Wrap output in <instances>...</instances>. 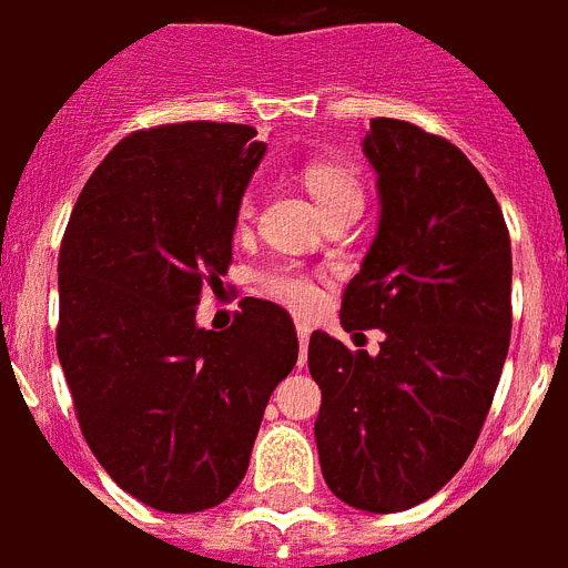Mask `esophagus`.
<instances>
[{"label": "esophagus", "mask_w": 568, "mask_h": 568, "mask_svg": "<svg viewBox=\"0 0 568 568\" xmlns=\"http://www.w3.org/2000/svg\"><path fill=\"white\" fill-rule=\"evenodd\" d=\"M311 325L305 320H296V334H298V352H302V363H305L307 343H311Z\"/></svg>", "instance_id": "34e87169"}]
</instances>
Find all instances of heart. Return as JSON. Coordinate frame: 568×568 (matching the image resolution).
Segmentation results:
<instances>
[{
    "label": "heart",
    "mask_w": 568,
    "mask_h": 568,
    "mask_svg": "<svg viewBox=\"0 0 568 568\" xmlns=\"http://www.w3.org/2000/svg\"><path fill=\"white\" fill-rule=\"evenodd\" d=\"M302 179H305L307 190H311L313 199L320 202L325 213L339 211V207H363L361 179H357V172L348 163L313 158V161L305 163ZM252 207H255L252 205V193H246L237 211L240 222H246L252 216ZM255 290L266 298H275L281 305L302 313L313 311L322 302L320 275H313L305 266L290 261L263 266L255 275Z\"/></svg>",
    "instance_id": "b5f03b06"
}]
</instances>
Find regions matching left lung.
I'll return each instance as SVG.
<instances>
[{
  "label": "left lung",
  "mask_w": 568,
  "mask_h": 568,
  "mask_svg": "<svg viewBox=\"0 0 568 568\" xmlns=\"http://www.w3.org/2000/svg\"><path fill=\"white\" fill-rule=\"evenodd\" d=\"M363 152L381 222L339 322L384 339L369 355L313 331V434L339 501L396 514L446 487L478 443L510 346L514 257L505 213L455 143L378 116Z\"/></svg>",
  "instance_id": "left-lung-1"
}]
</instances>
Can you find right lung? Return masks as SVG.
<instances>
[{"instance_id": "right-lung-1", "label": "right lung", "mask_w": 568, "mask_h": 568, "mask_svg": "<svg viewBox=\"0 0 568 568\" xmlns=\"http://www.w3.org/2000/svg\"><path fill=\"white\" fill-rule=\"evenodd\" d=\"M237 122H166L108 152L58 255V361L104 471L163 514L240 487L272 389L296 366L284 307L246 298L225 331L196 328L222 287L243 190L266 143Z\"/></svg>"}]
</instances>
